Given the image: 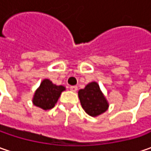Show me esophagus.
I'll list each match as a JSON object with an SVG mask.
<instances>
[{
    "mask_svg": "<svg viewBox=\"0 0 151 151\" xmlns=\"http://www.w3.org/2000/svg\"><path fill=\"white\" fill-rule=\"evenodd\" d=\"M70 89L72 91H77V86H71L70 87Z\"/></svg>",
    "mask_w": 151,
    "mask_h": 151,
    "instance_id": "obj_1",
    "label": "esophagus"
}]
</instances>
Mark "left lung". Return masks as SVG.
I'll use <instances>...</instances> for the list:
<instances>
[{
    "label": "left lung",
    "instance_id": "obj_1",
    "mask_svg": "<svg viewBox=\"0 0 151 151\" xmlns=\"http://www.w3.org/2000/svg\"><path fill=\"white\" fill-rule=\"evenodd\" d=\"M81 104L85 112L91 117H96L104 113L108 104L96 82H91L84 89L78 91Z\"/></svg>",
    "mask_w": 151,
    "mask_h": 151
}]
</instances>
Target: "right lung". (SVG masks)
Listing matches in <instances>:
<instances>
[{
  "mask_svg": "<svg viewBox=\"0 0 151 151\" xmlns=\"http://www.w3.org/2000/svg\"><path fill=\"white\" fill-rule=\"evenodd\" d=\"M65 90L63 86H56L50 80L45 79L40 84L32 99L35 106L44 110H49L55 107L61 92Z\"/></svg>",
  "mask_w": 151,
  "mask_h": 151,
  "instance_id": "obj_1",
  "label": "right lung"
}]
</instances>
